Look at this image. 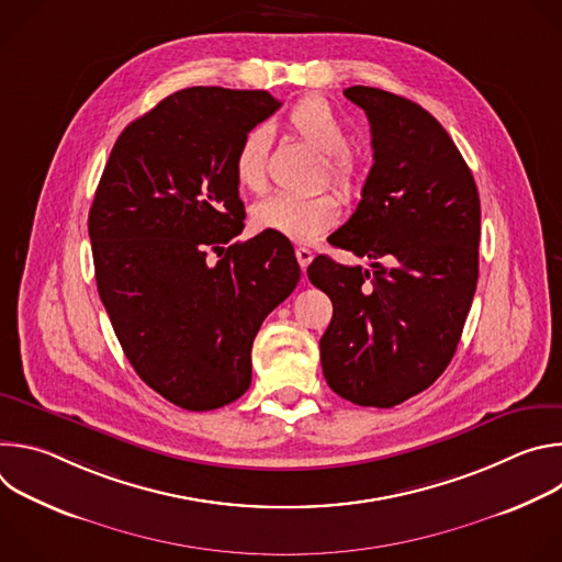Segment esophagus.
Returning a JSON list of instances; mask_svg holds the SVG:
<instances>
[{
  "label": "esophagus",
  "mask_w": 562,
  "mask_h": 562,
  "mask_svg": "<svg viewBox=\"0 0 562 562\" xmlns=\"http://www.w3.org/2000/svg\"><path fill=\"white\" fill-rule=\"evenodd\" d=\"M295 258H297V265L302 267V271L311 265V260H313V254L306 249V247H297L295 249Z\"/></svg>",
  "instance_id": "obj_1"
}]
</instances>
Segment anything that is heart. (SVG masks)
I'll list each match as a JSON object with an SVG mask.
<instances>
[{
	"label": "heart",
	"mask_w": 562,
	"mask_h": 562,
	"mask_svg": "<svg viewBox=\"0 0 562 562\" xmlns=\"http://www.w3.org/2000/svg\"><path fill=\"white\" fill-rule=\"evenodd\" d=\"M286 126L313 150L323 153V178H327L345 198L362 191V167L345 148L347 128L334 106L317 95L302 98L286 115ZM233 176L239 189L262 193L269 184V131L254 126L239 139L233 155ZM340 217V200L331 191H317L306 198L271 195L251 211L258 231L276 233L291 243H311L336 226Z\"/></svg>",
	"instance_id": "heart-1"
}]
</instances>
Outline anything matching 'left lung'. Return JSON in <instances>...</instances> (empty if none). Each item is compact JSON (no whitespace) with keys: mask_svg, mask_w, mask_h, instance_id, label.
Segmentation results:
<instances>
[{"mask_svg":"<svg viewBox=\"0 0 562 562\" xmlns=\"http://www.w3.org/2000/svg\"><path fill=\"white\" fill-rule=\"evenodd\" d=\"M345 98L371 124L362 200L329 243L371 269L317 256L308 280L334 302L319 338L327 384L360 407H393L451 362L477 282L480 198L442 124L416 102L371 87Z\"/></svg>","mask_w":562,"mask_h":562,"instance_id":"1","label":"left lung"}]
</instances>
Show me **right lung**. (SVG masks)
Instances as JSON below:
<instances>
[{"label":"right lung","instance_id":"right-lung-1","mask_svg":"<svg viewBox=\"0 0 562 562\" xmlns=\"http://www.w3.org/2000/svg\"><path fill=\"white\" fill-rule=\"evenodd\" d=\"M280 106L267 91L169 95L120 133L89 213L98 291L124 356L189 412L249 389L254 338L300 280L286 237L262 231L225 247L245 228L235 148Z\"/></svg>","mask_w":562,"mask_h":562}]
</instances>
